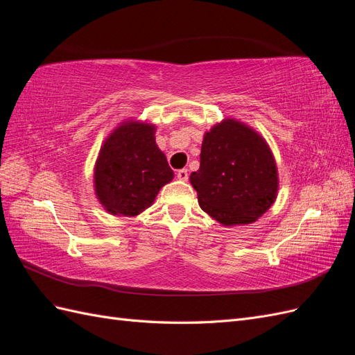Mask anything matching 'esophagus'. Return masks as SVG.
Instances as JSON below:
<instances>
[{
  "label": "esophagus",
  "mask_w": 355,
  "mask_h": 355,
  "mask_svg": "<svg viewBox=\"0 0 355 355\" xmlns=\"http://www.w3.org/2000/svg\"><path fill=\"white\" fill-rule=\"evenodd\" d=\"M178 179L179 180H188V170L187 168H182L178 171Z\"/></svg>",
  "instance_id": "34e87169"
}]
</instances>
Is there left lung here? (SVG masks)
I'll return each instance as SVG.
<instances>
[{
	"mask_svg": "<svg viewBox=\"0 0 355 355\" xmlns=\"http://www.w3.org/2000/svg\"><path fill=\"white\" fill-rule=\"evenodd\" d=\"M189 180L200 207L223 227L252 223L272 206L278 189L275 159L265 139L234 118L204 135L200 168Z\"/></svg>",
	"mask_w": 355,
	"mask_h": 355,
	"instance_id": "1",
	"label": "left lung"
}]
</instances>
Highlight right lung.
<instances>
[{"label":"right lung","instance_id":"add662e5","mask_svg":"<svg viewBox=\"0 0 355 355\" xmlns=\"http://www.w3.org/2000/svg\"><path fill=\"white\" fill-rule=\"evenodd\" d=\"M173 176L155 144V125L124 121L101 148L94 166V191L105 210L130 218L151 206Z\"/></svg>","mask_w":355,"mask_h":355}]
</instances>
